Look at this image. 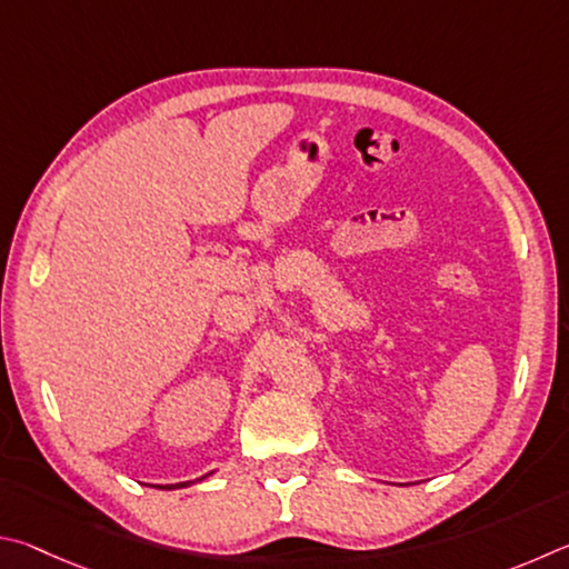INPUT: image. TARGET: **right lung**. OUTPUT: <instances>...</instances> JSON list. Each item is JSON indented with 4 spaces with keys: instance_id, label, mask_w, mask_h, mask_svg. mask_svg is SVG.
Returning <instances> with one entry per match:
<instances>
[{
    "instance_id": "add662e5",
    "label": "right lung",
    "mask_w": 569,
    "mask_h": 569,
    "mask_svg": "<svg viewBox=\"0 0 569 569\" xmlns=\"http://www.w3.org/2000/svg\"><path fill=\"white\" fill-rule=\"evenodd\" d=\"M209 475H212V472H209ZM209 475H204V477H199V480L197 482H202V480H207V477ZM189 485H194V482H177V485H157L159 487V490H179V487H189Z\"/></svg>"
}]
</instances>
